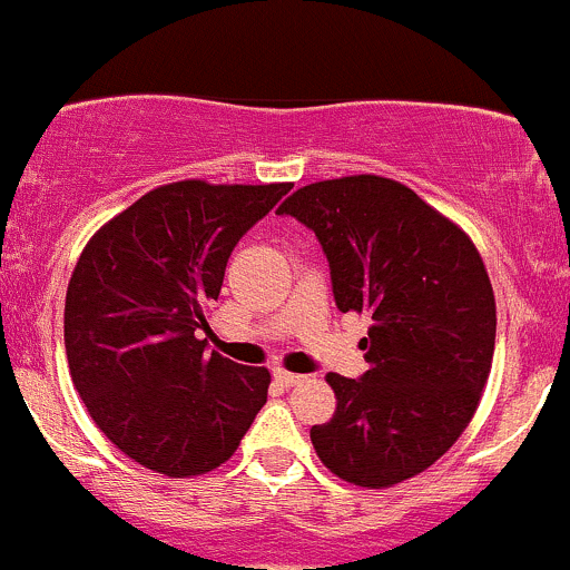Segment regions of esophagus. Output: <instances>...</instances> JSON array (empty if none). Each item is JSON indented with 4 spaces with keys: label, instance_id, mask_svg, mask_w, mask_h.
<instances>
[{
    "label": "esophagus",
    "instance_id": "esophagus-1",
    "mask_svg": "<svg viewBox=\"0 0 570 570\" xmlns=\"http://www.w3.org/2000/svg\"><path fill=\"white\" fill-rule=\"evenodd\" d=\"M274 380H277L279 385H283V387H293V385H298V382H302L304 376H298V374H291V371H283V368H277V371H274Z\"/></svg>",
    "mask_w": 570,
    "mask_h": 570
}]
</instances>
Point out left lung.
Segmentation results:
<instances>
[{
	"instance_id": "1",
	"label": "left lung",
	"mask_w": 570,
	"mask_h": 570,
	"mask_svg": "<svg viewBox=\"0 0 570 570\" xmlns=\"http://www.w3.org/2000/svg\"><path fill=\"white\" fill-rule=\"evenodd\" d=\"M313 229L341 313L371 318L360 380L326 374L335 415L309 430L321 463L360 488L430 469L474 419L495 298L469 235L393 179H324L279 207Z\"/></svg>"
}]
</instances>
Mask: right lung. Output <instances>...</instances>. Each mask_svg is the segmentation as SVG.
<instances>
[{
    "label": "right lung",
    "mask_w": 570,
    "mask_h": 570,
    "mask_svg": "<svg viewBox=\"0 0 570 570\" xmlns=\"http://www.w3.org/2000/svg\"><path fill=\"white\" fill-rule=\"evenodd\" d=\"M291 190L163 185L88 240L66 293L71 380L101 432L166 476L227 463L268 399L266 368L205 352L238 240Z\"/></svg>",
    "instance_id": "1"
}]
</instances>
